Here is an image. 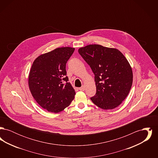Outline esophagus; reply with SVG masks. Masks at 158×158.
<instances>
[{"mask_svg":"<svg viewBox=\"0 0 158 158\" xmlns=\"http://www.w3.org/2000/svg\"><path fill=\"white\" fill-rule=\"evenodd\" d=\"M79 89L80 90L83 91V90H85V86H82V87L79 88Z\"/></svg>","mask_w":158,"mask_h":158,"instance_id":"34e87169","label":"esophagus"}]
</instances>
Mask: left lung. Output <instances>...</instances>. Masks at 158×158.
Returning a JSON list of instances; mask_svg holds the SVG:
<instances>
[{"mask_svg":"<svg viewBox=\"0 0 158 158\" xmlns=\"http://www.w3.org/2000/svg\"><path fill=\"white\" fill-rule=\"evenodd\" d=\"M78 52L90 66L97 88L91 101L103 110H112L127 97L133 83L128 61L118 50L98 44L80 48Z\"/></svg>","mask_w":158,"mask_h":158,"instance_id":"obj_1","label":"left lung"}]
</instances>
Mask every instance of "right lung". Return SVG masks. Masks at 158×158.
Returning a JSON list of instances; mask_svg holds the SVG:
<instances>
[{
  "instance_id": "right-lung-1",
  "label": "right lung",
  "mask_w": 158,
  "mask_h": 158,
  "mask_svg": "<svg viewBox=\"0 0 158 158\" xmlns=\"http://www.w3.org/2000/svg\"><path fill=\"white\" fill-rule=\"evenodd\" d=\"M75 48L61 47L40 55L31 69L28 85L38 104L57 113L70 105L76 93L66 76V65Z\"/></svg>"
}]
</instances>
